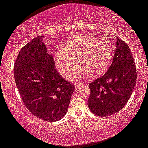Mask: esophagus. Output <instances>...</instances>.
Here are the masks:
<instances>
[{
  "label": "esophagus",
  "instance_id": "esophagus-1",
  "mask_svg": "<svg viewBox=\"0 0 148 148\" xmlns=\"http://www.w3.org/2000/svg\"><path fill=\"white\" fill-rule=\"evenodd\" d=\"M81 84V83L80 82V81H78V82H75V88H78V86Z\"/></svg>",
  "mask_w": 148,
  "mask_h": 148
}]
</instances>
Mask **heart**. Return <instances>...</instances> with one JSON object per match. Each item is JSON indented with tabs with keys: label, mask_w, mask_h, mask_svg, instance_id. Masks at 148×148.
Listing matches in <instances>:
<instances>
[{
	"label": "heart",
	"mask_w": 148,
	"mask_h": 148,
	"mask_svg": "<svg viewBox=\"0 0 148 148\" xmlns=\"http://www.w3.org/2000/svg\"><path fill=\"white\" fill-rule=\"evenodd\" d=\"M113 51L108 41L99 38L74 36L66 46L58 48L54 54V63L59 73L65 74L75 64V57L79 64L67 72L69 81L78 80L86 72L89 76L99 75L107 70L112 60Z\"/></svg>",
	"instance_id": "heart-1"
}]
</instances>
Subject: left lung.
Masks as SVG:
<instances>
[{
    "label": "left lung",
    "mask_w": 148,
    "mask_h": 148,
    "mask_svg": "<svg viewBox=\"0 0 148 148\" xmlns=\"http://www.w3.org/2000/svg\"><path fill=\"white\" fill-rule=\"evenodd\" d=\"M115 55L107 73L89 84L90 110L106 117L122 109L130 98L136 81V70L128 45L118 38Z\"/></svg>",
    "instance_id": "obj_1"
}]
</instances>
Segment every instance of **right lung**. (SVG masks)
Segmentation results:
<instances>
[{
	"label": "right lung",
	"mask_w": 148,
	"mask_h": 148,
	"mask_svg": "<svg viewBox=\"0 0 148 148\" xmlns=\"http://www.w3.org/2000/svg\"><path fill=\"white\" fill-rule=\"evenodd\" d=\"M43 38L38 36L22 48L14 64V78L28 110L38 119L54 122L65 115L75 87L57 73Z\"/></svg>",
	"instance_id": "right-lung-1"
}]
</instances>
